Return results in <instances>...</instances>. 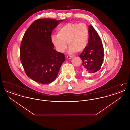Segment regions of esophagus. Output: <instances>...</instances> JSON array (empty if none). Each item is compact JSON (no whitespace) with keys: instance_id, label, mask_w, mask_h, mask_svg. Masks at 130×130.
Returning a JSON list of instances; mask_svg holds the SVG:
<instances>
[{"instance_id":"esophagus-1","label":"esophagus","mask_w":130,"mask_h":130,"mask_svg":"<svg viewBox=\"0 0 130 130\" xmlns=\"http://www.w3.org/2000/svg\"><path fill=\"white\" fill-rule=\"evenodd\" d=\"M67 57L68 59H71L73 58V56H67Z\"/></svg>"}]
</instances>
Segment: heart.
Here are the masks:
<instances>
[{"label": "heart", "mask_w": 130, "mask_h": 130, "mask_svg": "<svg viewBox=\"0 0 130 130\" xmlns=\"http://www.w3.org/2000/svg\"><path fill=\"white\" fill-rule=\"evenodd\" d=\"M89 34L88 27L84 23H68L58 29L57 35L51 37V42L59 53L66 49L67 43L71 53H80L86 48Z\"/></svg>", "instance_id": "heart-1"}]
</instances>
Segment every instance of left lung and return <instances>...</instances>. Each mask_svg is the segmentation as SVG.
<instances>
[{
	"instance_id": "left-lung-1",
	"label": "left lung",
	"mask_w": 130,
	"mask_h": 130,
	"mask_svg": "<svg viewBox=\"0 0 130 130\" xmlns=\"http://www.w3.org/2000/svg\"><path fill=\"white\" fill-rule=\"evenodd\" d=\"M88 46L81 53L83 69L91 74L99 72L103 62L104 48L102 42L97 31L93 26H89Z\"/></svg>"
}]
</instances>
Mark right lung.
Wrapping results in <instances>:
<instances>
[{"instance_id": "right-lung-1", "label": "right lung", "mask_w": 130, "mask_h": 130, "mask_svg": "<svg viewBox=\"0 0 130 130\" xmlns=\"http://www.w3.org/2000/svg\"><path fill=\"white\" fill-rule=\"evenodd\" d=\"M62 21L38 19L25 31L20 48V61L26 74L37 82L45 84L55 80L65 60L51 42L52 31Z\"/></svg>"}]
</instances>
